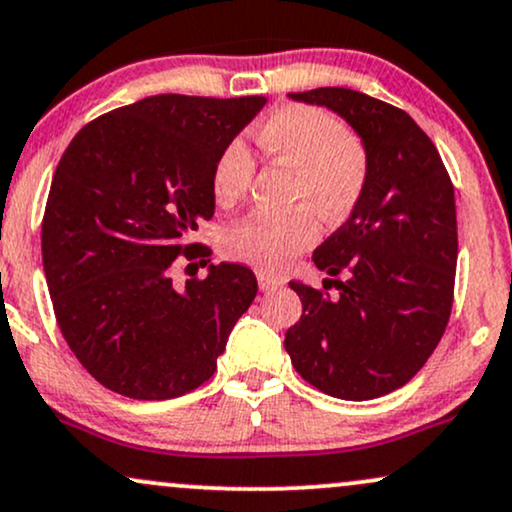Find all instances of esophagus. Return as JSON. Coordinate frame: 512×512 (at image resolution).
<instances>
[{"label": "esophagus", "mask_w": 512, "mask_h": 512, "mask_svg": "<svg viewBox=\"0 0 512 512\" xmlns=\"http://www.w3.org/2000/svg\"><path fill=\"white\" fill-rule=\"evenodd\" d=\"M256 278H258V287H261L263 292H273V290H278V287L285 285V280L278 278V275L263 273V270H258Z\"/></svg>", "instance_id": "34e87169"}]
</instances>
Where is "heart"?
Masks as SVG:
<instances>
[{
	"label": "heart",
	"mask_w": 512,
	"mask_h": 512,
	"mask_svg": "<svg viewBox=\"0 0 512 512\" xmlns=\"http://www.w3.org/2000/svg\"><path fill=\"white\" fill-rule=\"evenodd\" d=\"M263 155L292 167L290 213H256L234 222L222 234V251L232 261L278 273L316 244L321 215L340 222L357 208L369 182V153L362 138L342 129L338 117L314 105H285L256 126ZM254 158L242 141L220 150L210 174V189L220 206L242 201L254 179Z\"/></svg>",
	"instance_id": "1"
}]
</instances>
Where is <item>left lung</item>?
<instances>
[{
    "label": "left lung",
    "instance_id": "1",
    "mask_svg": "<svg viewBox=\"0 0 512 512\" xmlns=\"http://www.w3.org/2000/svg\"><path fill=\"white\" fill-rule=\"evenodd\" d=\"M290 98L347 119L369 153V182L345 225L314 251L330 275L323 290L290 282L302 318L285 333V350L321 393L381 398L405 386L446 333L458 263L453 182L400 107L350 88ZM333 286L338 295L327 292Z\"/></svg>",
    "mask_w": 512,
    "mask_h": 512
}]
</instances>
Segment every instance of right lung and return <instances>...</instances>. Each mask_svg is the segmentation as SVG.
I'll return each instance as SVG.
<instances>
[{"mask_svg":"<svg viewBox=\"0 0 512 512\" xmlns=\"http://www.w3.org/2000/svg\"><path fill=\"white\" fill-rule=\"evenodd\" d=\"M266 105L263 95H150L93 119L54 170L42 218V266L66 345L124 398L170 400L218 369L258 285L239 263L172 285L177 256L215 213L220 150ZM198 261V263H201Z\"/></svg>","mask_w":512,"mask_h":512,"instance_id":"add662e5","label":"right lung"}]
</instances>
